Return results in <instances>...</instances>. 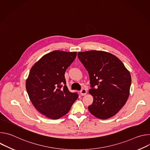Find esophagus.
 <instances>
[{"instance_id":"obj_1","label":"esophagus","mask_w":150,"mask_h":150,"mask_svg":"<svg viewBox=\"0 0 150 150\" xmlns=\"http://www.w3.org/2000/svg\"><path fill=\"white\" fill-rule=\"evenodd\" d=\"M87 90H86V89H85V88H82L81 91H80V94H81V96H85V94H87Z\"/></svg>"}]
</instances>
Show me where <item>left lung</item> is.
Returning <instances> with one entry per match:
<instances>
[{
	"mask_svg": "<svg viewBox=\"0 0 150 150\" xmlns=\"http://www.w3.org/2000/svg\"><path fill=\"white\" fill-rule=\"evenodd\" d=\"M78 57L88 71L93 103L88 107L97 118L115 116L129 96L131 76L123 63L113 54L103 51L78 52Z\"/></svg>",
	"mask_w": 150,
	"mask_h": 150,
	"instance_id": "left-lung-1",
	"label": "left lung"
}]
</instances>
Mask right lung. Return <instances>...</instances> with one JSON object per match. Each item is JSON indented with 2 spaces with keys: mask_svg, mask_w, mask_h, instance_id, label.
<instances>
[{
  "mask_svg": "<svg viewBox=\"0 0 150 150\" xmlns=\"http://www.w3.org/2000/svg\"><path fill=\"white\" fill-rule=\"evenodd\" d=\"M76 52L54 50L42 56L31 68L26 89L35 108L52 119L65 115L78 98L67 86L65 73Z\"/></svg>",
  "mask_w": 150,
  "mask_h": 150,
  "instance_id": "right-lung-1",
  "label": "right lung"
}]
</instances>
